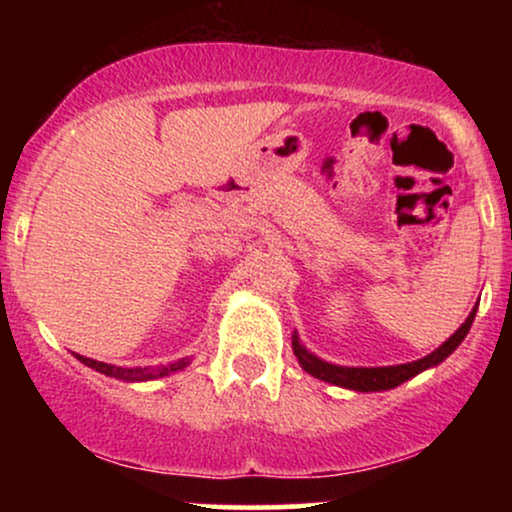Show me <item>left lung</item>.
Returning a JSON list of instances; mask_svg holds the SVG:
<instances>
[{
  "instance_id": "left-lung-1",
  "label": "left lung",
  "mask_w": 512,
  "mask_h": 512,
  "mask_svg": "<svg viewBox=\"0 0 512 512\" xmlns=\"http://www.w3.org/2000/svg\"><path fill=\"white\" fill-rule=\"evenodd\" d=\"M474 315H477V305L472 308V313L467 315V320L462 322L460 330L455 334H450L443 344L438 346L436 351L419 358V361L411 363H399V366H378V368H354V366H337V363L322 361L315 354H310L308 349L301 344L298 334L293 332L291 346L293 354H296L298 363L305 373H310L317 380H325V383L337 385V387H346V390H356V392H383V390H392V387L407 383V380L414 378V375L424 373L428 368H436L438 363H443L457 346L462 344V339L467 337L469 327H472Z\"/></svg>"
}]
</instances>
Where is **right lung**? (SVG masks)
I'll use <instances>...</instances> for the list:
<instances>
[{"mask_svg":"<svg viewBox=\"0 0 512 512\" xmlns=\"http://www.w3.org/2000/svg\"><path fill=\"white\" fill-rule=\"evenodd\" d=\"M81 363L88 368L98 370V373L108 375V378H117V380H125V383H146V380H158V378H166L170 373H178V370L190 366L192 358H180V361L168 363V366H156V368H122V366H113V363H103V361H93V358L79 356Z\"/></svg>","mask_w":512,"mask_h":512,"instance_id":"obj_1","label":"right lung"}]
</instances>
